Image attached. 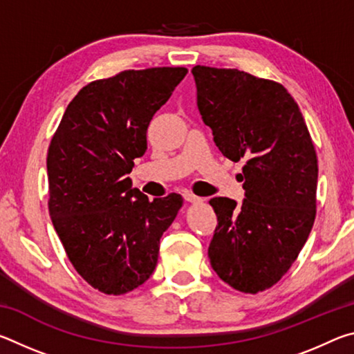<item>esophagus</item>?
Segmentation results:
<instances>
[{
    "label": "esophagus",
    "instance_id": "1",
    "mask_svg": "<svg viewBox=\"0 0 354 354\" xmlns=\"http://www.w3.org/2000/svg\"><path fill=\"white\" fill-rule=\"evenodd\" d=\"M183 196H184V200L189 201V203H201V201H203V198H200V196L194 195V194H192V192H184Z\"/></svg>",
    "mask_w": 354,
    "mask_h": 354
}]
</instances>
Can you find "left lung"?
<instances>
[{"label": "left lung", "instance_id": "1", "mask_svg": "<svg viewBox=\"0 0 354 354\" xmlns=\"http://www.w3.org/2000/svg\"><path fill=\"white\" fill-rule=\"evenodd\" d=\"M196 106L221 154L243 159L242 203L215 196L209 259L226 284L257 293L277 284L315 218L319 165L299 107L281 84L236 68H192Z\"/></svg>", "mask_w": 354, "mask_h": 354}]
</instances>
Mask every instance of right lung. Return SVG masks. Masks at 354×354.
Returning a JSON list of instances; mask_svg holds the SVG:
<instances>
[{"label":"right lung","instance_id":"right-lung-1","mask_svg":"<svg viewBox=\"0 0 354 354\" xmlns=\"http://www.w3.org/2000/svg\"><path fill=\"white\" fill-rule=\"evenodd\" d=\"M185 75L184 67L124 70L87 84L53 136L50 217L76 272L107 295L151 277L160 237L183 206L178 194L148 200L128 175L147 151L153 115Z\"/></svg>","mask_w":354,"mask_h":354}]
</instances>
